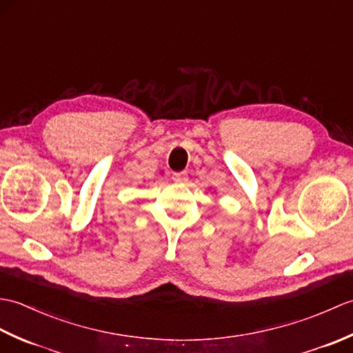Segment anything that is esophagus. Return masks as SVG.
I'll return each instance as SVG.
<instances>
[{
    "label": "esophagus",
    "mask_w": 353,
    "mask_h": 353,
    "mask_svg": "<svg viewBox=\"0 0 353 353\" xmlns=\"http://www.w3.org/2000/svg\"><path fill=\"white\" fill-rule=\"evenodd\" d=\"M172 181L177 182V183H185L186 181H188V172H186V171L174 172V174H172Z\"/></svg>",
    "instance_id": "esophagus-1"
}]
</instances>
